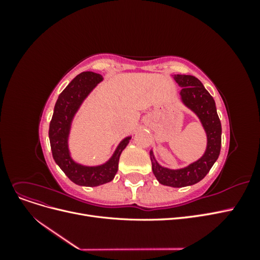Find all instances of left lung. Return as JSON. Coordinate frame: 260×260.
<instances>
[{
    "mask_svg": "<svg viewBox=\"0 0 260 260\" xmlns=\"http://www.w3.org/2000/svg\"><path fill=\"white\" fill-rule=\"evenodd\" d=\"M174 79L181 86L180 95L183 104L194 112L203 124L207 136V147L199 160L185 168L168 169L156 161L151 151L152 169L158 182L172 187H182L200 182L208 174L218 159L221 148V122L217 114L216 104L203 83L190 75H175Z\"/></svg>",
    "mask_w": 260,
    "mask_h": 260,
    "instance_id": "1",
    "label": "left lung"
}]
</instances>
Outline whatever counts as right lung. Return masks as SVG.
<instances>
[{
    "mask_svg": "<svg viewBox=\"0 0 260 260\" xmlns=\"http://www.w3.org/2000/svg\"><path fill=\"white\" fill-rule=\"evenodd\" d=\"M102 80L103 77L92 72H83L74 78L66 89L59 94L50 122L49 138L53 158L65 175L78 185L98 186L112 181L118 170L120 154L131 139V137L123 139L111 159L101 166H83L74 161L70 156L68 136L74 116L84 99Z\"/></svg>",
    "mask_w": 260,
    "mask_h": 260,
    "instance_id": "obj_1",
    "label": "right lung"
}]
</instances>
